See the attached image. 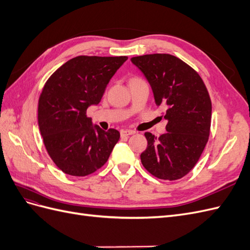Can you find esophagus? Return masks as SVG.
<instances>
[{
  "mask_svg": "<svg viewBox=\"0 0 250 250\" xmlns=\"http://www.w3.org/2000/svg\"><path fill=\"white\" fill-rule=\"evenodd\" d=\"M134 131L132 130H121V137L125 138V137H129V135L133 134Z\"/></svg>",
  "mask_w": 250,
  "mask_h": 250,
  "instance_id": "1",
  "label": "esophagus"
}]
</instances>
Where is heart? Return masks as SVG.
I'll return each instance as SVG.
<instances>
[{
    "label": "heart",
    "mask_w": 250,
    "mask_h": 250,
    "mask_svg": "<svg viewBox=\"0 0 250 250\" xmlns=\"http://www.w3.org/2000/svg\"><path fill=\"white\" fill-rule=\"evenodd\" d=\"M131 80H140V78H133V79H131Z\"/></svg>",
    "instance_id": "obj_1"
}]
</instances>
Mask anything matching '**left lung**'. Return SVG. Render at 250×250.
Instances as JSON below:
<instances>
[{
    "instance_id": "8db88e82",
    "label": "left lung",
    "mask_w": 250,
    "mask_h": 250,
    "mask_svg": "<svg viewBox=\"0 0 250 250\" xmlns=\"http://www.w3.org/2000/svg\"><path fill=\"white\" fill-rule=\"evenodd\" d=\"M131 62L145 75L156 106L165 110L167 132L156 138L145 132L147 149L141 154L153 176L176 180L186 176L201 156L209 137L211 102L203 80L193 67L170 54H147Z\"/></svg>"
}]
</instances>
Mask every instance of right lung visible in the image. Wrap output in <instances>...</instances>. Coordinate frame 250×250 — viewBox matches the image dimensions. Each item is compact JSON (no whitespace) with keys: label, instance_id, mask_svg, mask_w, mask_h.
<instances>
[{"label":"right lung","instance_id":"right-lung-1","mask_svg":"<svg viewBox=\"0 0 250 250\" xmlns=\"http://www.w3.org/2000/svg\"><path fill=\"white\" fill-rule=\"evenodd\" d=\"M127 56H77L51 75L39 100V126L48 154L63 173L86 176L103 167L120 139L113 128L93 126L86 116L101 101Z\"/></svg>","mask_w":250,"mask_h":250}]
</instances>
